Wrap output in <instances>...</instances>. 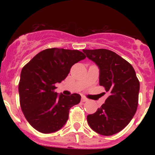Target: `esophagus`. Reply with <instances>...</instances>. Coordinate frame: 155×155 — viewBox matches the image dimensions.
<instances>
[{"label": "esophagus", "mask_w": 155, "mask_h": 155, "mask_svg": "<svg viewBox=\"0 0 155 155\" xmlns=\"http://www.w3.org/2000/svg\"><path fill=\"white\" fill-rule=\"evenodd\" d=\"M88 101V99L87 98V97H81V101H82V102H86V101Z\"/></svg>", "instance_id": "1"}]
</instances>
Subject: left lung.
Wrapping results in <instances>:
<instances>
[{
    "instance_id": "1",
    "label": "left lung",
    "mask_w": 155,
    "mask_h": 155,
    "mask_svg": "<svg viewBox=\"0 0 155 155\" xmlns=\"http://www.w3.org/2000/svg\"><path fill=\"white\" fill-rule=\"evenodd\" d=\"M99 68V84L110 93L101 107L87 119L90 127L103 136L123 130L136 114L140 84L128 62L111 50L83 49Z\"/></svg>"
}]
</instances>
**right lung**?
<instances>
[{
    "mask_svg": "<svg viewBox=\"0 0 155 155\" xmlns=\"http://www.w3.org/2000/svg\"><path fill=\"white\" fill-rule=\"evenodd\" d=\"M85 58L79 50L51 48L39 52L23 67L19 83L21 109L38 132L59 130L66 123L70 108L79 104L80 95H59L54 84L65 79L72 65Z\"/></svg>",
    "mask_w": 155,
    "mask_h": 155,
    "instance_id": "right-lung-1",
    "label": "right lung"
}]
</instances>
